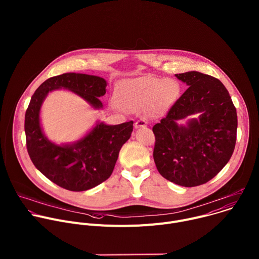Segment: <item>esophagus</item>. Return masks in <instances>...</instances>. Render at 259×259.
<instances>
[{
	"instance_id": "34e87169",
	"label": "esophagus",
	"mask_w": 259,
	"mask_h": 259,
	"mask_svg": "<svg viewBox=\"0 0 259 259\" xmlns=\"http://www.w3.org/2000/svg\"><path fill=\"white\" fill-rule=\"evenodd\" d=\"M146 124H147V122L145 120L139 119L135 122L134 126H135V128H144V127H146Z\"/></svg>"
}]
</instances>
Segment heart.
<instances>
[{"instance_id":"b5f03b06","label":"heart","mask_w":259,"mask_h":259,"mask_svg":"<svg viewBox=\"0 0 259 259\" xmlns=\"http://www.w3.org/2000/svg\"><path fill=\"white\" fill-rule=\"evenodd\" d=\"M180 85L173 79L141 77L120 82L116 86L115 101L124 109H137L146 105L153 114L169 107L178 97Z\"/></svg>"}]
</instances>
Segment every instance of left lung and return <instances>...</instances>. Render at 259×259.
<instances>
[{"mask_svg":"<svg viewBox=\"0 0 259 259\" xmlns=\"http://www.w3.org/2000/svg\"><path fill=\"white\" fill-rule=\"evenodd\" d=\"M175 76L189 88L153 127L154 160L164 178L193 188L208 182L230 161L237 140V110L218 79L195 70ZM193 114L199 117L187 125L178 124Z\"/></svg>","mask_w":259,"mask_h":259,"instance_id":"8db88e82","label":"left lung"}]
</instances>
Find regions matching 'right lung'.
Segmentation results:
<instances>
[{
    "mask_svg": "<svg viewBox=\"0 0 259 259\" xmlns=\"http://www.w3.org/2000/svg\"><path fill=\"white\" fill-rule=\"evenodd\" d=\"M106 81L97 76L66 72L46 80L31 96L25 112L26 149L35 168L57 186L71 191L90 190L112 175L119 152L130 138L133 121L119 125L97 123L80 140L58 145L44 134L40 109L49 92L67 89L85 99L92 107H103L98 97L106 92Z\"/></svg>",
    "mask_w": 259,
    "mask_h": 259,
    "instance_id": "add662e5",
    "label": "right lung"
}]
</instances>
